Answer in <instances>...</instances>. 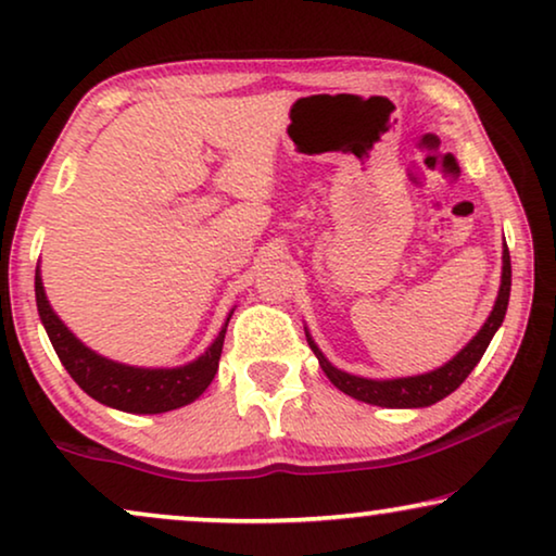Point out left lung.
Returning a JSON list of instances; mask_svg holds the SVG:
<instances>
[{
	"label": "left lung",
	"instance_id": "obj_1",
	"mask_svg": "<svg viewBox=\"0 0 556 556\" xmlns=\"http://www.w3.org/2000/svg\"><path fill=\"white\" fill-rule=\"evenodd\" d=\"M508 295H511V255H508V248L504 250V276H501V288L496 306H493L489 321L481 326V331L470 339L466 349H460L458 356H453L445 367H440L430 375L420 377H405V379H364L346 375L337 367H331V362L318 352V346L308 339V346L314 349L318 356V364H321L324 375L331 379L333 387H339L341 392L349 394V397L367 402V405H379V407H428L435 405L438 400L447 397V394L458 390V387L466 382V377L473 371V367L481 362V356L489 349L493 333L498 331V326L504 324L506 308H508Z\"/></svg>",
	"mask_w": 556,
	"mask_h": 556
}]
</instances>
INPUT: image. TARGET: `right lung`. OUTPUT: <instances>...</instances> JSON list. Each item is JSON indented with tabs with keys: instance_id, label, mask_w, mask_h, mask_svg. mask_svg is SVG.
Here are the masks:
<instances>
[{
	"instance_id": "right-lung-1",
	"label": "right lung",
	"mask_w": 556,
	"mask_h": 556,
	"mask_svg": "<svg viewBox=\"0 0 556 556\" xmlns=\"http://www.w3.org/2000/svg\"><path fill=\"white\" fill-rule=\"evenodd\" d=\"M35 299L45 331H48L52 349H55L67 375L78 382L83 392H88L90 397L103 402V405L136 415L169 413V409L194 402L217 375L230 318L225 321L219 337L212 341V346L197 362L177 369H139L98 356L67 331V326L52 314L50 303L45 299L40 268L35 273Z\"/></svg>"
}]
</instances>
